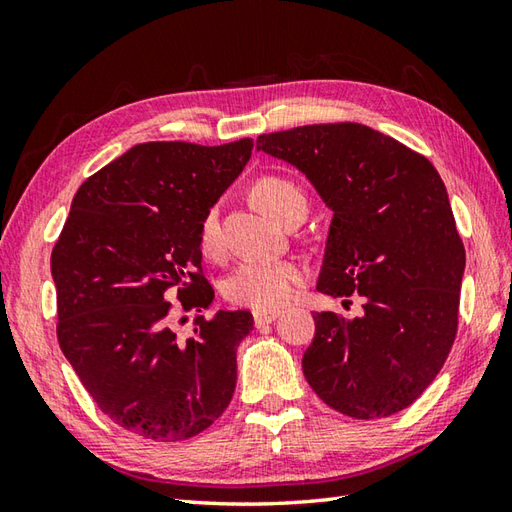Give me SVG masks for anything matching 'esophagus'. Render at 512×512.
Segmentation results:
<instances>
[{
	"label": "esophagus",
	"mask_w": 512,
	"mask_h": 512,
	"mask_svg": "<svg viewBox=\"0 0 512 512\" xmlns=\"http://www.w3.org/2000/svg\"><path fill=\"white\" fill-rule=\"evenodd\" d=\"M279 314H281V310H255L253 319H255L257 328H262V325H266V323H273Z\"/></svg>",
	"instance_id": "obj_1"
}]
</instances>
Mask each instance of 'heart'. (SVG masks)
Returning a JSON list of instances; mask_svg holds the SVG:
<instances>
[{
	"label": "heart",
	"instance_id": "heart-1",
	"mask_svg": "<svg viewBox=\"0 0 512 512\" xmlns=\"http://www.w3.org/2000/svg\"><path fill=\"white\" fill-rule=\"evenodd\" d=\"M255 204L275 217L277 222L288 220L290 215L301 213L306 217L308 200L295 182L281 176H264L253 187ZM200 250L206 257L222 253L220 220L217 211H206L200 222ZM303 281V268L295 262H246L226 279L224 295L235 306L253 310H277L295 297L297 286Z\"/></svg>",
	"mask_w": 512,
	"mask_h": 512
}]
</instances>
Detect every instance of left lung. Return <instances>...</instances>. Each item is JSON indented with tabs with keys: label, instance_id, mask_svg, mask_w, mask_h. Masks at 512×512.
<instances>
[{
	"label": "left lung",
	"instance_id": "left-lung-1",
	"mask_svg": "<svg viewBox=\"0 0 512 512\" xmlns=\"http://www.w3.org/2000/svg\"><path fill=\"white\" fill-rule=\"evenodd\" d=\"M334 213L317 290L361 297L363 312L314 314L303 374L332 409L358 420L407 409L438 376L458 332L464 244L431 162L358 123L262 134Z\"/></svg>",
	"mask_w": 512,
	"mask_h": 512
}]
</instances>
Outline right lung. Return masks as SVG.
Masks as SVG:
<instances>
[{"label": "right lung", "mask_w": 512, "mask_h": 512, "mask_svg": "<svg viewBox=\"0 0 512 512\" xmlns=\"http://www.w3.org/2000/svg\"><path fill=\"white\" fill-rule=\"evenodd\" d=\"M250 151V138L136 145L81 184L52 248L61 352L105 416L136 436L189 440L233 398L253 314L198 317L184 341L171 301L184 312L213 303L200 222Z\"/></svg>", "instance_id": "1"}]
</instances>
